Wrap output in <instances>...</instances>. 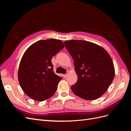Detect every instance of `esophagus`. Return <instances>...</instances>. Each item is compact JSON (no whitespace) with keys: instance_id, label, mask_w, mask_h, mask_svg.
I'll return each mask as SVG.
<instances>
[{"instance_id":"obj_1","label":"esophagus","mask_w":131,"mask_h":131,"mask_svg":"<svg viewBox=\"0 0 131 131\" xmlns=\"http://www.w3.org/2000/svg\"><path fill=\"white\" fill-rule=\"evenodd\" d=\"M67 75H68L67 74H63V77L64 78H66L67 77Z\"/></svg>"}]
</instances>
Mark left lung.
<instances>
[{
    "label": "left lung",
    "instance_id": "1",
    "mask_svg": "<svg viewBox=\"0 0 131 131\" xmlns=\"http://www.w3.org/2000/svg\"><path fill=\"white\" fill-rule=\"evenodd\" d=\"M64 45L74 60L78 80L73 93L86 100L101 97L115 76V68L108 52L96 43L80 40L66 41Z\"/></svg>",
    "mask_w": 131,
    "mask_h": 131
}]
</instances>
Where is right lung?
<instances>
[{"mask_svg":"<svg viewBox=\"0 0 131 131\" xmlns=\"http://www.w3.org/2000/svg\"><path fill=\"white\" fill-rule=\"evenodd\" d=\"M64 47L61 40L50 39L35 42L25 51L19 65L18 79L29 97L41 102L56 92L62 78L54 74L51 58Z\"/></svg>","mask_w":131,"mask_h":131,"instance_id":"obj_1","label":"right lung"}]
</instances>
